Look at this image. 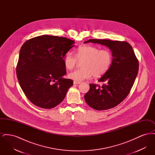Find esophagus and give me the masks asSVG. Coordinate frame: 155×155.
Masks as SVG:
<instances>
[{"mask_svg":"<svg viewBox=\"0 0 155 155\" xmlns=\"http://www.w3.org/2000/svg\"><path fill=\"white\" fill-rule=\"evenodd\" d=\"M73 83H74V84H81V82H79V81H74Z\"/></svg>","mask_w":155,"mask_h":155,"instance_id":"1","label":"esophagus"}]
</instances>
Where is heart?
<instances>
[{
	"instance_id": "b5f03b06",
	"label": "heart",
	"mask_w": 155,
	"mask_h": 155,
	"mask_svg": "<svg viewBox=\"0 0 155 155\" xmlns=\"http://www.w3.org/2000/svg\"><path fill=\"white\" fill-rule=\"evenodd\" d=\"M113 61V54L110 50L100 49L92 45L80 46L75 54L67 52L64 56V66L67 70H72L79 62L81 68L68 74V77L76 81L89 79L92 75L98 78L103 76L109 70Z\"/></svg>"
}]
</instances>
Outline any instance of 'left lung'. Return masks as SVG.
I'll return each instance as SVG.
<instances>
[{"label":"left lung","instance_id":"left-lung-1","mask_svg":"<svg viewBox=\"0 0 155 155\" xmlns=\"http://www.w3.org/2000/svg\"><path fill=\"white\" fill-rule=\"evenodd\" d=\"M88 42L105 45L112 52L110 67L98 80L104 83L102 86L89 84V90L84 96L85 102L92 108L107 110L117 106L130 92L138 73V60L127 42L90 39L84 43Z\"/></svg>","mask_w":155,"mask_h":155}]
</instances>
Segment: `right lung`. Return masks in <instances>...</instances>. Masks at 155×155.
Returning <instances> with one entry per match:
<instances>
[{
  "instance_id": "right-lung-1",
  "label": "right lung",
  "mask_w": 155,
  "mask_h": 155,
  "mask_svg": "<svg viewBox=\"0 0 155 155\" xmlns=\"http://www.w3.org/2000/svg\"><path fill=\"white\" fill-rule=\"evenodd\" d=\"M74 41L64 37L41 35L22 45L16 67L18 81L31 103L52 109L61 103L73 85L66 74L63 58L74 46Z\"/></svg>"
}]
</instances>
